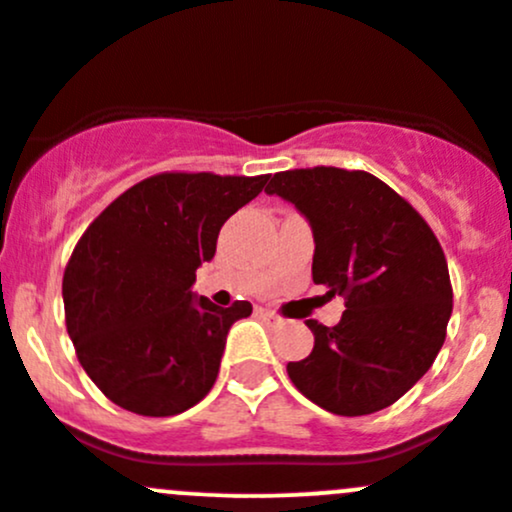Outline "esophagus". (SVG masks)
<instances>
[{
    "label": "esophagus",
    "instance_id": "esophagus-1",
    "mask_svg": "<svg viewBox=\"0 0 512 512\" xmlns=\"http://www.w3.org/2000/svg\"><path fill=\"white\" fill-rule=\"evenodd\" d=\"M258 315H261V320L266 325H271V328H278V325H283V320L278 318L276 313H271V310H266V308H261L258 310Z\"/></svg>",
    "mask_w": 512,
    "mask_h": 512
}]
</instances>
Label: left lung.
I'll return each instance as SVG.
<instances>
[{
    "instance_id": "1",
    "label": "left lung",
    "mask_w": 512,
    "mask_h": 512,
    "mask_svg": "<svg viewBox=\"0 0 512 512\" xmlns=\"http://www.w3.org/2000/svg\"><path fill=\"white\" fill-rule=\"evenodd\" d=\"M313 229V281L345 298L340 323L308 320L315 345L288 362L300 394L340 416L379 412L429 372L451 318V281L434 231L392 187L362 170L313 167L266 187Z\"/></svg>"
}]
</instances>
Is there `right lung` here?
Returning <instances> with one entry per match:
<instances>
[{
	"label": "right lung",
	"mask_w": 512,
	"mask_h": 512,
	"mask_svg": "<svg viewBox=\"0 0 512 512\" xmlns=\"http://www.w3.org/2000/svg\"><path fill=\"white\" fill-rule=\"evenodd\" d=\"M268 175L165 172L120 194L73 249L63 273L66 328L83 370L110 402L175 416L214 387L229 328L249 300L219 308L192 291L219 229Z\"/></svg>",
	"instance_id": "obj_1"
}]
</instances>
